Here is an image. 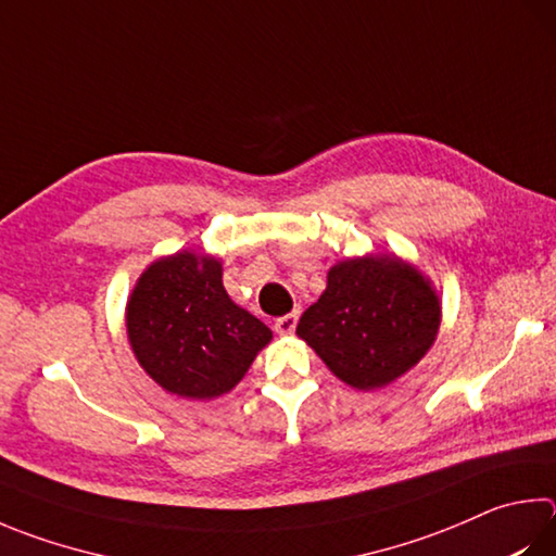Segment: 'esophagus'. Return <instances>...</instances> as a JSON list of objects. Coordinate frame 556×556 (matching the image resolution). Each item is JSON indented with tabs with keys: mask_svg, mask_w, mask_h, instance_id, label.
I'll return each instance as SVG.
<instances>
[{
	"mask_svg": "<svg viewBox=\"0 0 556 556\" xmlns=\"http://www.w3.org/2000/svg\"><path fill=\"white\" fill-rule=\"evenodd\" d=\"M296 320H299V311H291L287 316H281L275 320V330L279 336H291L296 330Z\"/></svg>",
	"mask_w": 556,
	"mask_h": 556,
	"instance_id": "34e87169",
	"label": "esophagus"
}]
</instances>
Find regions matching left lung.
Segmentation results:
<instances>
[{"label":"left lung","instance_id":"left-lung-1","mask_svg":"<svg viewBox=\"0 0 556 556\" xmlns=\"http://www.w3.org/2000/svg\"><path fill=\"white\" fill-rule=\"evenodd\" d=\"M440 304L430 281L401 260L357 257L328 271V287L296 332L355 389L399 379L430 350Z\"/></svg>","mask_w":556,"mask_h":556}]
</instances>
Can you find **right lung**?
<instances>
[{
	"label": "right lung",
	"instance_id": "right-lung-1",
	"mask_svg": "<svg viewBox=\"0 0 556 556\" xmlns=\"http://www.w3.org/2000/svg\"><path fill=\"white\" fill-rule=\"evenodd\" d=\"M126 328L140 367L187 399L233 389L271 340L265 323L226 294L220 262L191 252L143 271L128 301Z\"/></svg>",
	"mask_w": 556,
	"mask_h": 556
}]
</instances>
